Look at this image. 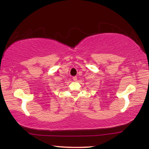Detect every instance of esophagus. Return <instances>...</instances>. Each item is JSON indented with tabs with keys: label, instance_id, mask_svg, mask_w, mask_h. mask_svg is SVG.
<instances>
[{
	"label": "esophagus",
	"instance_id": "1",
	"mask_svg": "<svg viewBox=\"0 0 149 149\" xmlns=\"http://www.w3.org/2000/svg\"><path fill=\"white\" fill-rule=\"evenodd\" d=\"M77 77L76 76H74V77H73V78H72V79H73V80H74V81H77Z\"/></svg>",
	"mask_w": 149,
	"mask_h": 149
}]
</instances>
